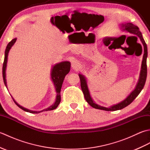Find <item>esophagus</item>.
Returning <instances> with one entry per match:
<instances>
[{"mask_svg":"<svg viewBox=\"0 0 150 150\" xmlns=\"http://www.w3.org/2000/svg\"><path fill=\"white\" fill-rule=\"evenodd\" d=\"M71 67L73 69H77L79 67V63L77 60H73L71 62Z\"/></svg>","mask_w":150,"mask_h":150,"instance_id":"34e87169","label":"esophagus"}]
</instances>
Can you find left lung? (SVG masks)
I'll list each match as a JSON object with an SVG mask.
<instances>
[{
    "label": "left lung",
    "instance_id": "8db88e82",
    "mask_svg": "<svg viewBox=\"0 0 150 150\" xmlns=\"http://www.w3.org/2000/svg\"><path fill=\"white\" fill-rule=\"evenodd\" d=\"M120 29L122 31H125L126 32H129L130 34H132L133 35L136 36L135 37L137 38H137H139L140 40L141 41V43L143 46L144 55H143V57H142L141 69V71H140L139 81L134 90L130 93V94L125 98V99L116 104H114L110 107L106 108L96 104L93 101V100L92 99L90 91H89V89H88L86 78L84 75L81 74V73H79V77H80V80H81V89L82 90V92H83L84 93L85 99L91 106L95 108V109H98V110H105V111H116V110H119L122 109V108L128 106L129 104H130L132 103L133 100H134L135 98L138 96L139 94L141 93V91H142L143 88L144 86L146 80V77H147V65H146V60H147V57H148L147 45H146L144 39H143L141 32L139 31V28L137 26H135V25H134L132 23H130V22H128V23L120 24ZM141 49H142V47H141Z\"/></svg>",
    "mask_w": 150,
    "mask_h": 150
}]
</instances>
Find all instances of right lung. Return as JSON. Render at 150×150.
I'll list each match as a JSON object with an SVG mask.
<instances>
[{
	"mask_svg": "<svg viewBox=\"0 0 150 150\" xmlns=\"http://www.w3.org/2000/svg\"><path fill=\"white\" fill-rule=\"evenodd\" d=\"M16 40H17V38H15V39H13L11 41H10V42L8 43L7 46H6V48L5 50L4 60V63H3V67H2V76H3V80H4V84L6 88H7V82H6V67H7L8 57L9 50H11V47L14 45ZM70 67H71V63H70L69 61H62L61 62L57 63L56 64L53 66L52 69H51V73H50L51 79H52V81L54 84V86H55L57 95H56V98H55V102H54V103L52 105H51L50 107L41 111L30 110L26 108L22 107L20 104H18L17 102L14 100V98H13V97H11L13 99L15 103L17 104L19 108H21L22 110L26 111V112H29L31 113H39L40 112H42V111H50V110H53L56 109L57 106H59V104H60V99H61V98H60V90H61L64 79L65 78V76L69 72Z\"/></svg>",
	"mask_w": 150,
	"mask_h": 150,
	"instance_id": "1",
	"label": "right lung"
}]
</instances>
